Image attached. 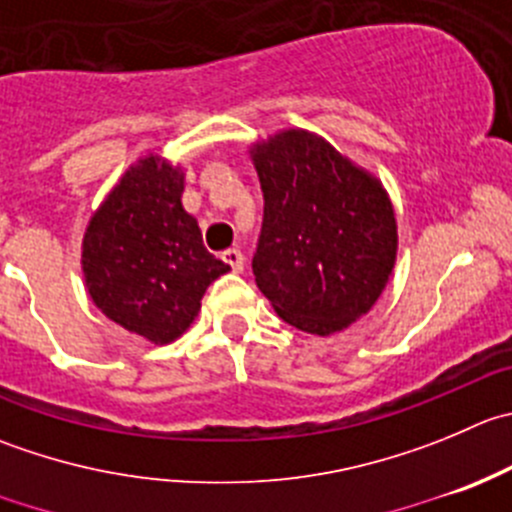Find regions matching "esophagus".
I'll return each instance as SVG.
<instances>
[{"label": "esophagus", "instance_id": "34e87169", "mask_svg": "<svg viewBox=\"0 0 512 512\" xmlns=\"http://www.w3.org/2000/svg\"><path fill=\"white\" fill-rule=\"evenodd\" d=\"M222 260L227 262V265L232 267V272H242V267H245V255H242L237 247H232V250H225L222 252Z\"/></svg>", "mask_w": 512, "mask_h": 512}]
</instances>
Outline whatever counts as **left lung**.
Instances as JSON below:
<instances>
[{
  "label": "left lung",
  "instance_id": "8db88e82",
  "mask_svg": "<svg viewBox=\"0 0 512 512\" xmlns=\"http://www.w3.org/2000/svg\"><path fill=\"white\" fill-rule=\"evenodd\" d=\"M250 157L265 197L257 287L297 330H345L393 275L398 222L388 192L315 132L280 130Z\"/></svg>",
  "mask_w": 512,
  "mask_h": 512
}]
</instances>
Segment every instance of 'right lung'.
<instances>
[{"mask_svg": "<svg viewBox=\"0 0 512 512\" xmlns=\"http://www.w3.org/2000/svg\"><path fill=\"white\" fill-rule=\"evenodd\" d=\"M182 192L180 165L140 157L89 217L82 240L84 287L94 305L155 345L177 340L195 322L207 287L230 270L202 245Z\"/></svg>", "mask_w": 512, "mask_h": 512, "instance_id": "1", "label": "right lung"}]
</instances>
